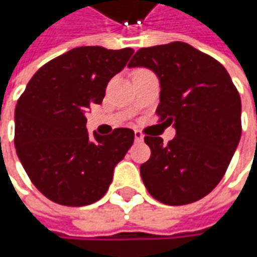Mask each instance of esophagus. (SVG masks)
I'll list each match as a JSON object with an SVG mask.
<instances>
[{"label": "esophagus", "instance_id": "obj_1", "mask_svg": "<svg viewBox=\"0 0 257 257\" xmlns=\"http://www.w3.org/2000/svg\"><path fill=\"white\" fill-rule=\"evenodd\" d=\"M134 140L137 142V143H142L144 140V137H143V134H142V132H139V130H136L134 132Z\"/></svg>", "mask_w": 257, "mask_h": 257}]
</instances>
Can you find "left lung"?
Returning <instances> with one entry per match:
<instances>
[{
  "mask_svg": "<svg viewBox=\"0 0 257 257\" xmlns=\"http://www.w3.org/2000/svg\"><path fill=\"white\" fill-rule=\"evenodd\" d=\"M128 67L157 75L156 113L176 130L169 144L144 137L152 150L140 166L146 189L169 206L200 200L222 180L242 134V103L230 75L213 57L180 41L142 48Z\"/></svg>",
  "mask_w": 257,
  "mask_h": 257,
  "instance_id": "8db88e82",
  "label": "left lung"
}]
</instances>
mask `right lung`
Wrapping results in <instances>:
<instances>
[{"label":"right lung","instance_id":"1","mask_svg":"<svg viewBox=\"0 0 257 257\" xmlns=\"http://www.w3.org/2000/svg\"><path fill=\"white\" fill-rule=\"evenodd\" d=\"M132 48L78 47L43 65L15 107V150L31 182L63 206H87L108 190L114 167L134 142L130 128L108 136L85 128V113L103 101Z\"/></svg>","mask_w":257,"mask_h":257}]
</instances>
